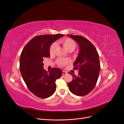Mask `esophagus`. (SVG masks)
I'll return each instance as SVG.
<instances>
[{
    "label": "esophagus",
    "mask_w": 124,
    "mask_h": 124,
    "mask_svg": "<svg viewBox=\"0 0 124 124\" xmlns=\"http://www.w3.org/2000/svg\"><path fill=\"white\" fill-rule=\"evenodd\" d=\"M67 74V71L62 70V74H63V75H65V74Z\"/></svg>",
    "instance_id": "1"
}]
</instances>
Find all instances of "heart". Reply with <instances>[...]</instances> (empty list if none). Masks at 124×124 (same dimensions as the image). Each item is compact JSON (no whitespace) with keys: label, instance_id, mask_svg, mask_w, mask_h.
Wrapping results in <instances>:
<instances>
[{"label":"heart","instance_id":"heart-1","mask_svg":"<svg viewBox=\"0 0 124 124\" xmlns=\"http://www.w3.org/2000/svg\"><path fill=\"white\" fill-rule=\"evenodd\" d=\"M60 42L62 46L69 52H72L77 47V43L76 41L71 38H65L60 40ZM57 44L56 43H52L49 48V52L51 55H53L55 53ZM71 62V60L69 58H58L56 60V63L60 67H65L69 65Z\"/></svg>","mask_w":124,"mask_h":124}]
</instances>
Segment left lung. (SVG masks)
Returning a JSON list of instances; mask_svg holds the SVG:
<instances>
[{
	"label": "left lung",
	"mask_w": 124,
	"mask_h": 124,
	"mask_svg": "<svg viewBox=\"0 0 124 124\" xmlns=\"http://www.w3.org/2000/svg\"><path fill=\"white\" fill-rule=\"evenodd\" d=\"M78 43L80 52L73 63L74 70L78 69V76L72 75L73 79L68 83L70 91L74 95L83 96L94 88L100 70L99 57L94 46L84 37L68 35Z\"/></svg>",
	"instance_id": "1"
}]
</instances>
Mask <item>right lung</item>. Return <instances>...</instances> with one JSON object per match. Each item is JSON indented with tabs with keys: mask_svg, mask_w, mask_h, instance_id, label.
I'll return each mask as SVG.
<instances>
[{
	"mask_svg": "<svg viewBox=\"0 0 124 124\" xmlns=\"http://www.w3.org/2000/svg\"><path fill=\"white\" fill-rule=\"evenodd\" d=\"M64 35H42L35 37L26 45L20 56V70L27 88L35 96L47 98L55 93L56 80L62 72L58 68L43 69V58L50 57L52 43Z\"/></svg>",
	"mask_w": 124,
	"mask_h": 124,
	"instance_id": "obj_1",
	"label": "right lung"
}]
</instances>
